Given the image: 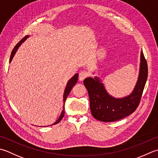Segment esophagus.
I'll return each instance as SVG.
<instances>
[{
    "label": "esophagus",
    "instance_id": "34e87169",
    "mask_svg": "<svg viewBox=\"0 0 158 158\" xmlns=\"http://www.w3.org/2000/svg\"><path fill=\"white\" fill-rule=\"evenodd\" d=\"M88 75L89 74L87 71H85V70L81 71V72L80 73L79 75V81H83V80H84L86 77L88 76Z\"/></svg>",
    "mask_w": 158,
    "mask_h": 158
}]
</instances>
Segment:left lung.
Masks as SVG:
<instances>
[{"label": "left lung", "mask_w": 158, "mask_h": 158, "mask_svg": "<svg viewBox=\"0 0 158 158\" xmlns=\"http://www.w3.org/2000/svg\"><path fill=\"white\" fill-rule=\"evenodd\" d=\"M147 76V63L141 51L138 80L134 89L129 95L122 98L114 97L108 93L99 77L95 76L94 78L85 79L83 84L87 88L91 113L94 118L108 123L130 115L136 110L140 103Z\"/></svg>", "instance_id": "8db88e82"}]
</instances>
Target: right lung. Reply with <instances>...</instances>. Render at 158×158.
<instances>
[{"label":"right lung","mask_w":158,"mask_h":158,"mask_svg":"<svg viewBox=\"0 0 158 158\" xmlns=\"http://www.w3.org/2000/svg\"><path fill=\"white\" fill-rule=\"evenodd\" d=\"M30 35H26L25 37L23 39H22L18 43V44H16V46H15V47L14 48L13 51H12L11 52V57H10V60H9V63L11 62V61H12V60H13V58L14 57L15 54L16 53V52L18 51V48L20 47V46H21V44H23V43L25 41V40L29 38ZM78 76H79V74L77 73L75 74V75H74L73 77H71V78L69 80V81H68L67 84H66V88H65L64 89V96H63V102H64V105L65 104V102H66V100L67 98V97L68 95L69 94L70 92L71 91V89H72V88H73V86L75 85L77 82V80H78ZM64 116V107H63V110L61 111V113L60 114V117H59V118L56 120V122H55L53 124H52L51 125H56L57 124V123H60L61 121V120L63 118V117Z\"/></svg>","instance_id":"obj_1"}]
</instances>
